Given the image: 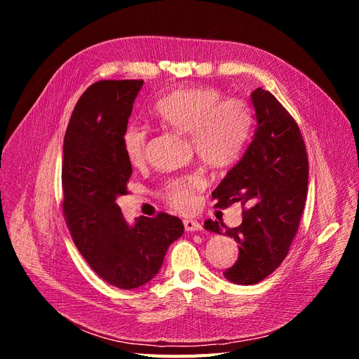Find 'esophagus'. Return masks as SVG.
<instances>
[{
  "label": "esophagus",
  "instance_id": "obj_1",
  "mask_svg": "<svg viewBox=\"0 0 359 359\" xmlns=\"http://www.w3.org/2000/svg\"><path fill=\"white\" fill-rule=\"evenodd\" d=\"M184 227H186V231L189 232H196V231H202V223L194 219H186L184 220Z\"/></svg>",
  "mask_w": 359,
  "mask_h": 359
}]
</instances>
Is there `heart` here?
I'll return each instance as SVG.
<instances>
[{"mask_svg":"<svg viewBox=\"0 0 359 359\" xmlns=\"http://www.w3.org/2000/svg\"><path fill=\"white\" fill-rule=\"evenodd\" d=\"M163 126L189 135L198 156L212 168L229 166L240 157L250 136L253 114L241 99H223L220 90L211 86L173 91L151 109ZM123 151L130 165L140 166L147 157L148 130L130 124L121 136ZM201 173L172 178L161 189L163 196L181 211H189L203 187Z\"/></svg>","mask_w":359,"mask_h":359,"instance_id":"obj_1","label":"heart"}]
</instances>
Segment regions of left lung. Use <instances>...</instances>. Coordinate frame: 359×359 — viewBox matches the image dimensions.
I'll use <instances>...</instances> for the list:
<instances>
[{"mask_svg": "<svg viewBox=\"0 0 359 359\" xmlns=\"http://www.w3.org/2000/svg\"><path fill=\"white\" fill-rule=\"evenodd\" d=\"M256 130L243 158L212 191L217 206L241 202L243 223L227 227L205 222V229L226 233L240 255L224 277L236 285H256L280 266L295 238L309 187L306 144L295 119L269 91L252 93Z\"/></svg>", "mask_w": 359, "mask_h": 359, "instance_id": "1", "label": "left lung"}]
</instances>
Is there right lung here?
<instances>
[{
    "mask_svg": "<svg viewBox=\"0 0 359 359\" xmlns=\"http://www.w3.org/2000/svg\"><path fill=\"white\" fill-rule=\"evenodd\" d=\"M142 85L93 83L74 106L62 147V212L73 243L95 274L126 290L148 283L184 233L182 222L166 212L128 226L115 203L132 177L121 136Z\"/></svg>",
    "mask_w": 359,
    "mask_h": 359,
    "instance_id": "add662e5",
    "label": "right lung"
}]
</instances>
